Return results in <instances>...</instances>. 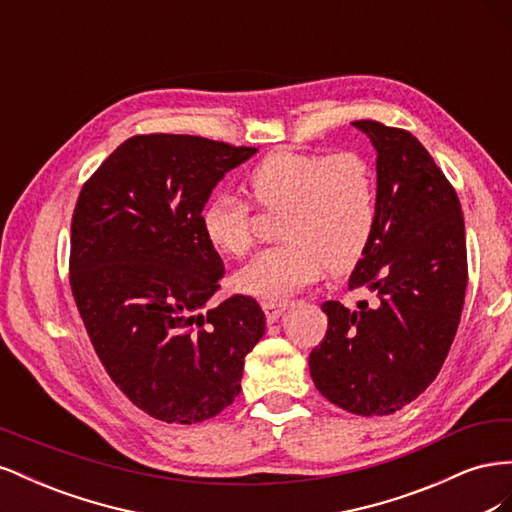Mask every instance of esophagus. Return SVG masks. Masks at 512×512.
<instances>
[{"instance_id":"1","label":"esophagus","mask_w":512,"mask_h":512,"mask_svg":"<svg viewBox=\"0 0 512 512\" xmlns=\"http://www.w3.org/2000/svg\"><path fill=\"white\" fill-rule=\"evenodd\" d=\"M262 309H265V316L269 322H277L282 318V314L286 312V305L284 303H271V301H265L262 303Z\"/></svg>"}]
</instances>
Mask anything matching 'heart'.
I'll return each mask as SVG.
<instances>
[{"label":"heart","mask_w":512,"mask_h":512,"mask_svg":"<svg viewBox=\"0 0 512 512\" xmlns=\"http://www.w3.org/2000/svg\"><path fill=\"white\" fill-rule=\"evenodd\" d=\"M245 185L258 207L282 209L277 235L284 241L235 273L239 292L282 303L316 282L324 267L339 273L363 256L376 226V185L359 153L275 151L254 166ZM200 228L226 256L252 247L250 207L230 194L209 200Z\"/></svg>","instance_id":"heart-1"}]
</instances>
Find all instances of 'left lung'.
<instances>
[{
  "mask_svg": "<svg viewBox=\"0 0 512 512\" xmlns=\"http://www.w3.org/2000/svg\"><path fill=\"white\" fill-rule=\"evenodd\" d=\"M376 149V226L350 275L374 303L322 305L327 335L309 374L331 404L361 416L408 406L440 374L468 286L466 226L453 185L416 138L354 121Z\"/></svg>",
  "mask_w": 512,
  "mask_h": 512,
  "instance_id": "8db88e82",
  "label": "left lung"
}]
</instances>
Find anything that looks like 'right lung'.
I'll use <instances>...</instances> for the list:
<instances>
[{
    "label": "right lung",
    "instance_id": "obj_1",
    "mask_svg": "<svg viewBox=\"0 0 512 512\" xmlns=\"http://www.w3.org/2000/svg\"><path fill=\"white\" fill-rule=\"evenodd\" d=\"M256 147L188 134L132 136L76 200L70 286L108 376L134 406L192 425L228 408L265 335L252 297L211 305L224 275L200 213Z\"/></svg>",
    "mask_w": 512,
    "mask_h": 512
}]
</instances>
